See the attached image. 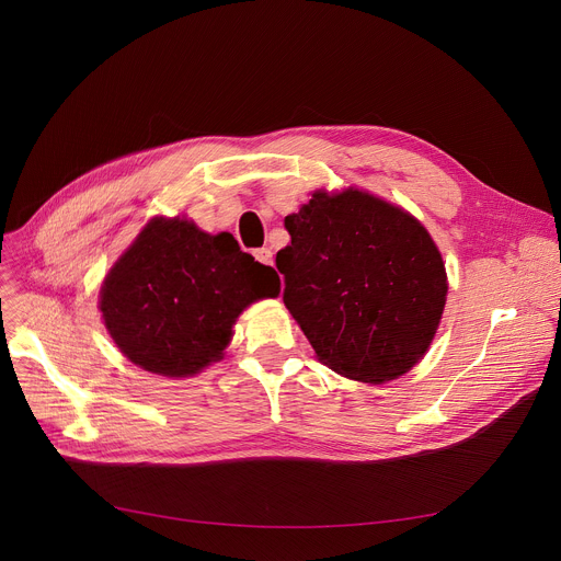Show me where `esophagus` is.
I'll return each mask as SVG.
<instances>
[{
	"label": "esophagus",
	"mask_w": 561,
	"mask_h": 561,
	"mask_svg": "<svg viewBox=\"0 0 561 561\" xmlns=\"http://www.w3.org/2000/svg\"><path fill=\"white\" fill-rule=\"evenodd\" d=\"M252 254H254V260H257L260 264L273 266V250L271 248H257V250H252Z\"/></svg>",
	"instance_id": "esophagus-1"
}]
</instances>
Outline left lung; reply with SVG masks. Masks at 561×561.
I'll return each mask as SVG.
<instances>
[{"mask_svg":"<svg viewBox=\"0 0 561 561\" xmlns=\"http://www.w3.org/2000/svg\"><path fill=\"white\" fill-rule=\"evenodd\" d=\"M284 226V304L320 363L387 382L410 371L438 329L447 275L419 219L363 192H313Z\"/></svg>","mask_w":561,"mask_h":561,"instance_id":"left-lung-1","label":"left lung"}]
</instances>
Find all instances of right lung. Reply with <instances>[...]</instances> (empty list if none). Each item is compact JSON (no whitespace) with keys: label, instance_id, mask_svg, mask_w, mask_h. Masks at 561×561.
Segmentation results:
<instances>
[{"label":"right lung","instance_id":"right-lung-1","mask_svg":"<svg viewBox=\"0 0 561 561\" xmlns=\"http://www.w3.org/2000/svg\"><path fill=\"white\" fill-rule=\"evenodd\" d=\"M277 295L275 268L254 262L230 232L157 217L107 273L100 311L134 365L187 378L221 360L248 304Z\"/></svg>","mask_w":561,"mask_h":561}]
</instances>
